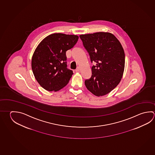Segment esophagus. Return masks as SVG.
<instances>
[{"instance_id": "obj_1", "label": "esophagus", "mask_w": 155, "mask_h": 155, "mask_svg": "<svg viewBox=\"0 0 155 155\" xmlns=\"http://www.w3.org/2000/svg\"><path fill=\"white\" fill-rule=\"evenodd\" d=\"M79 71H80V68L79 67L77 68L76 69V72H79Z\"/></svg>"}]
</instances>
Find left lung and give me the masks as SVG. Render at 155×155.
<instances>
[{"label": "left lung", "mask_w": 155, "mask_h": 155, "mask_svg": "<svg viewBox=\"0 0 155 155\" xmlns=\"http://www.w3.org/2000/svg\"><path fill=\"white\" fill-rule=\"evenodd\" d=\"M89 53L92 75L85 81L88 90L96 96L107 95L114 89L122 78L125 56L121 44L115 36L107 32H97L79 36Z\"/></svg>", "instance_id": "left-lung-1"}]
</instances>
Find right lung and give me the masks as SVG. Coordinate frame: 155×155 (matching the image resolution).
Listing matches in <instances>:
<instances>
[{"mask_svg":"<svg viewBox=\"0 0 155 155\" xmlns=\"http://www.w3.org/2000/svg\"><path fill=\"white\" fill-rule=\"evenodd\" d=\"M78 38L74 35L54 33L38 44L32 57L31 68L44 89L57 91L68 84L74 73L67 68L66 52L76 45Z\"/></svg>","mask_w":155,"mask_h":155,"instance_id":"add662e5","label":"right lung"}]
</instances>
